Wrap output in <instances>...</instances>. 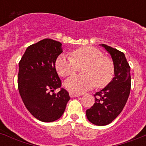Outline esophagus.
Instances as JSON below:
<instances>
[{"instance_id":"34e87169","label":"esophagus","mask_w":146,"mask_h":146,"mask_svg":"<svg viewBox=\"0 0 146 146\" xmlns=\"http://www.w3.org/2000/svg\"><path fill=\"white\" fill-rule=\"evenodd\" d=\"M80 94H77V93H74V92H70V96L71 98H74V97H78V96H80Z\"/></svg>"}]
</instances>
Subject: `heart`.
<instances>
[{
	"instance_id": "heart-1",
	"label": "heart",
	"mask_w": 146,
	"mask_h": 146,
	"mask_svg": "<svg viewBox=\"0 0 146 146\" xmlns=\"http://www.w3.org/2000/svg\"><path fill=\"white\" fill-rule=\"evenodd\" d=\"M82 68L80 76H73L65 82L70 92L82 93L93 88H104L110 83L115 74V66L111 59L98 49L92 46L81 47L71 52V57L60 55L56 59L55 67L61 76L75 74L78 67Z\"/></svg>"
}]
</instances>
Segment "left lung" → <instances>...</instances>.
<instances>
[{"mask_svg": "<svg viewBox=\"0 0 146 146\" xmlns=\"http://www.w3.org/2000/svg\"><path fill=\"white\" fill-rule=\"evenodd\" d=\"M102 46L112 58L115 77L105 88L94 95V104L86 111L89 121L97 126L107 125L120 115L131 90L130 66L124 54L105 44Z\"/></svg>", "mask_w": 146, "mask_h": 146, "instance_id": "8db88e82", "label": "left lung"}]
</instances>
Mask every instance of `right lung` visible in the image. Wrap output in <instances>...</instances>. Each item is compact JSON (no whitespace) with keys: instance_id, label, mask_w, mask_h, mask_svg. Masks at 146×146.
<instances>
[{"instance_id":"1","label":"right lung","mask_w":146,"mask_h":146,"mask_svg":"<svg viewBox=\"0 0 146 146\" xmlns=\"http://www.w3.org/2000/svg\"><path fill=\"white\" fill-rule=\"evenodd\" d=\"M62 43L44 39L29 45L19 62L18 90L30 113L42 122H53L63 115L70 100L56 70Z\"/></svg>"}]
</instances>
